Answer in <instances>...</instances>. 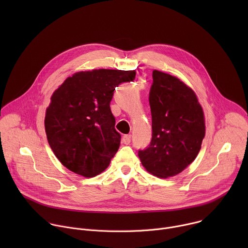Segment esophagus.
<instances>
[{
  "label": "esophagus",
  "mask_w": 248,
  "mask_h": 248,
  "mask_svg": "<svg viewBox=\"0 0 248 248\" xmlns=\"http://www.w3.org/2000/svg\"><path fill=\"white\" fill-rule=\"evenodd\" d=\"M130 140H131V135L130 134H124V136H123V142L124 143V144H129L130 143Z\"/></svg>",
  "instance_id": "1"
}]
</instances>
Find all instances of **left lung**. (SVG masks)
<instances>
[{
  "instance_id": "1",
  "label": "left lung",
  "mask_w": 248,
  "mask_h": 248,
  "mask_svg": "<svg viewBox=\"0 0 248 248\" xmlns=\"http://www.w3.org/2000/svg\"><path fill=\"white\" fill-rule=\"evenodd\" d=\"M149 92L152 139L138 157L158 178L180 173L198 155L205 136L204 114L191 88L170 75L153 70Z\"/></svg>"
}]
</instances>
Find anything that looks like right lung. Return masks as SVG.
I'll use <instances>...</instances> for the list:
<instances>
[{
  "instance_id": "1",
  "label": "right lung",
  "mask_w": 248,
  "mask_h": 248,
  "mask_svg": "<svg viewBox=\"0 0 248 248\" xmlns=\"http://www.w3.org/2000/svg\"><path fill=\"white\" fill-rule=\"evenodd\" d=\"M134 78V70L93 69L67 78L53 93L45 130L54 154L69 170L93 178L108 168L122 137L110 103L116 87Z\"/></svg>"
}]
</instances>
